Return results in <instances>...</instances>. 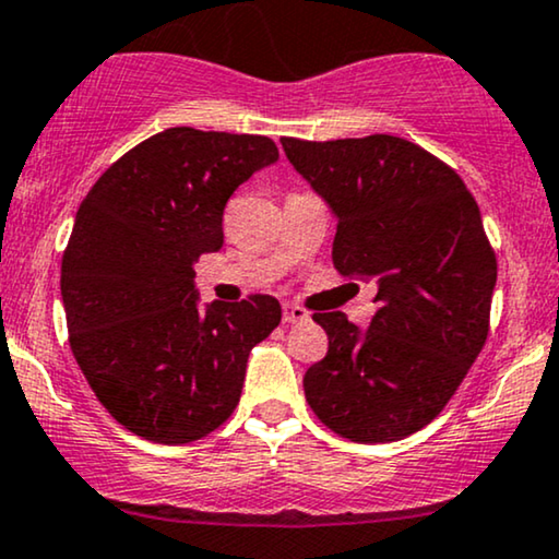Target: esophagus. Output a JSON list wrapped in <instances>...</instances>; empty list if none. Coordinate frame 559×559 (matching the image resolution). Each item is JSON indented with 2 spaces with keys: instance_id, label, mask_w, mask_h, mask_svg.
I'll return each mask as SVG.
<instances>
[{
  "instance_id": "34e87169",
  "label": "esophagus",
  "mask_w": 559,
  "mask_h": 559,
  "mask_svg": "<svg viewBox=\"0 0 559 559\" xmlns=\"http://www.w3.org/2000/svg\"><path fill=\"white\" fill-rule=\"evenodd\" d=\"M307 320H309L307 309L296 307V304H286V307H284V322L296 324V322H307Z\"/></svg>"
}]
</instances>
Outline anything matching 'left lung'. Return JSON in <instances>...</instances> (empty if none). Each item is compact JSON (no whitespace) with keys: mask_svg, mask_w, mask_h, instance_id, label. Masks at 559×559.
<instances>
[{"mask_svg":"<svg viewBox=\"0 0 559 559\" xmlns=\"http://www.w3.org/2000/svg\"><path fill=\"white\" fill-rule=\"evenodd\" d=\"M337 216L332 265L377 284L358 330L314 312L328 356L304 373L309 407L356 443L400 441L449 405L490 335L498 260L456 169L400 136L281 139Z\"/></svg>","mask_w":559,"mask_h":559,"instance_id":"left-lung-1","label":"left lung"}]
</instances>
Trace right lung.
Listing matches in <instances>:
<instances>
[{"label":"right lung","mask_w":559,"mask_h":559,"mask_svg":"<svg viewBox=\"0 0 559 559\" xmlns=\"http://www.w3.org/2000/svg\"><path fill=\"white\" fill-rule=\"evenodd\" d=\"M278 159L255 133H154L97 178L61 258L69 345L100 405L146 441L190 443L235 413L247 356L281 322L267 294L198 312L193 263L229 195Z\"/></svg>","instance_id":"1"}]
</instances>
